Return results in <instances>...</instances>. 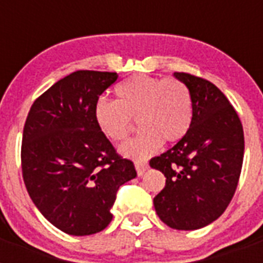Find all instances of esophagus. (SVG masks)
<instances>
[{
  "label": "esophagus",
  "instance_id": "esophagus-1",
  "mask_svg": "<svg viewBox=\"0 0 263 263\" xmlns=\"http://www.w3.org/2000/svg\"><path fill=\"white\" fill-rule=\"evenodd\" d=\"M135 168H136V172L138 175L142 176L146 171H147L148 165L147 162H144V161H135Z\"/></svg>",
  "mask_w": 263,
  "mask_h": 263
}]
</instances>
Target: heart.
Here are the masks:
<instances>
[{
    "mask_svg": "<svg viewBox=\"0 0 263 263\" xmlns=\"http://www.w3.org/2000/svg\"><path fill=\"white\" fill-rule=\"evenodd\" d=\"M115 92L116 101H97L94 120L102 135L113 142L125 139L134 119L138 120L139 135L120 146V153L128 158H147L162 140L179 142L191 125L192 98L180 80L135 75L117 84Z\"/></svg>",
    "mask_w": 263,
    "mask_h": 263,
    "instance_id": "heart-1",
    "label": "heart"
}]
</instances>
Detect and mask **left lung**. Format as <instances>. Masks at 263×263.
Here are the masks:
<instances>
[{"label": "left lung", "instance_id": "1", "mask_svg": "<svg viewBox=\"0 0 263 263\" xmlns=\"http://www.w3.org/2000/svg\"><path fill=\"white\" fill-rule=\"evenodd\" d=\"M192 98L187 134L168 152L150 160L166 177L154 198L162 222L194 231L212 224L228 208L236 191L245 156V134L228 98L209 80L175 72Z\"/></svg>", "mask_w": 263, "mask_h": 263}]
</instances>
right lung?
<instances>
[{
    "label": "right lung",
    "mask_w": 263,
    "mask_h": 263,
    "mask_svg": "<svg viewBox=\"0 0 263 263\" xmlns=\"http://www.w3.org/2000/svg\"><path fill=\"white\" fill-rule=\"evenodd\" d=\"M116 72L76 71L35 99L22 143L23 180L31 199L60 231L86 236L110 224L120 185L135 179L99 131L94 106Z\"/></svg>",
    "instance_id": "right-lung-1"
}]
</instances>
